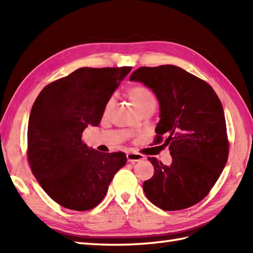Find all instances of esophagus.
<instances>
[{"mask_svg":"<svg viewBox=\"0 0 253 253\" xmlns=\"http://www.w3.org/2000/svg\"><path fill=\"white\" fill-rule=\"evenodd\" d=\"M143 159H144L143 155L139 154V153H132V152L127 153V160H128V162H130V163H132V164H135L136 162H139V161H141V160H143Z\"/></svg>","mask_w":253,"mask_h":253,"instance_id":"obj_1","label":"esophagus"}]
</instances>
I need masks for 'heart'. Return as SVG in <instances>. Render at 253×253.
Wrapping results in <instances>:
<instances>
[{"instance_id":"heart-1","label":"heart","mask_w":253,"mask_h":253,"mask_svg":"<svg viewBox=\"0 0 253 253\" xmlns=\"http://www.w3.org/2000/svg\"><path fill=\"white\" fill-rule=\"evenodd\" d=\"M129 98L131 99V101L133 102V104L137 106V109L140 111L143 107H146L147 105L153 104L155 103V96L153 95V93L150 91L149 89H147L146 87H142V85H137V87H133L129 90ZM113 102L114 100L110 99L109 101L106 102L105 109L104 111L107 112L109 111L110 107L112 106Z\"/></svg>"}]
</instances>
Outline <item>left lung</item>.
<instances>
[{
  "instance_id": "obj_1",
  "label": "left lung",
  "mask_w": 253,
  "mask_h": 253,
  "mask_svg": "<svg viewBox=\"0 0 253 253\" xmlns=\"http://www.w3.org/2000/svg\"><path fill=\"white\" fill-rule=\"evenodd\" d=\"M130 82L141 83L157 95L158 141L166 135L171 163L148 158L154 174L143 191L154 206L177 211L195 206L218 179L228 158L224 110L215 91L202 79L174 65L140 67Z\"/></svg>"
}]
</instances>
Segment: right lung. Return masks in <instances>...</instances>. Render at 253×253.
Masks as SVG:
<instances>
[{
	"label": "right lung",
	"instance_id": "right-lung-1",
	"mask_svg": "<svg viewBox=\"0 0 253 253\" xmlns=\"http://www.w3.org/2000/svg\"><path fill=\"white\" fill-rule=\"evenodd\" d=\"M131 67H83L47 84L38 95L28 122V160L43 190L60 206L87 211L103 200L109 185L127 162L123 152L102 153L82 141L96 127L106 102Z\"/></svg>",
	"mask_w": 253,
	"mask_h": 253
}]
</instances>
